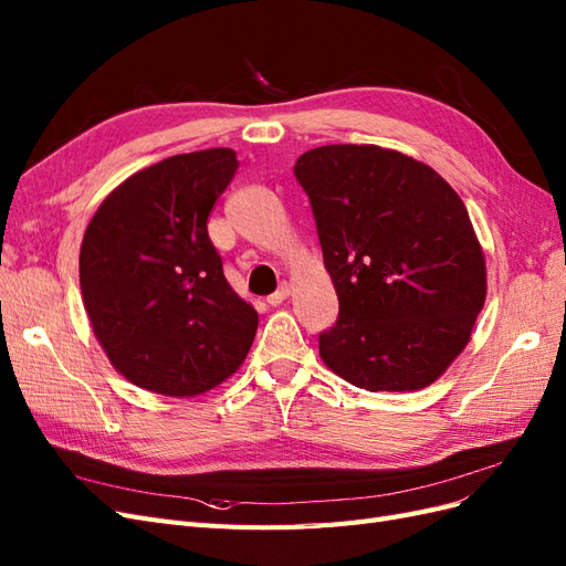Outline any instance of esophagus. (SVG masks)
<instances>
[{"instance_id":"1","label":"esophagus","mask_w":566,"mask_h":566,"mask_svg":"<svg viewBox=\"0 0 566 566\" xmlns=\"http://www.w3.org/2000/svg\"><path fill=\"white\" fill-rule=\"evenodd\" d=\"M287 297H290V285L283 283V285L276 290V293L266 297V302H269L271 306H279V304H283Z\"/></svg>"}]
</instances>
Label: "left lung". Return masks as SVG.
I'll return each instance as SVG.
<instances>
[{
	"instance_id": "obj_1",
	"label": "left lung",
	"mask_w": 566,
	"mask_h": 566,
	"mask_svg": "<svg viewBox=\"0 0 566 566\" xmlns=\"http://www.w3.org/2000/svg\"><path fill=\"white\" fill-rule=\"evenodd\" d=\"M310 196L339 300L318 354L368 391H416L468 347L486 302L484 250L465 202L430 165L373 144L302 153Z\"/></svg>"
}]
</instances>
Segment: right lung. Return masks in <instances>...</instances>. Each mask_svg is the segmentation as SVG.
<instances>
[{"instance_id": "obj_1", "label": "right lung", "mask_w": 566, "mask_h": 566, "mask_svg": "<svg viewBox=\"0 0 566 566\" xmlns=\"http://www.w3.org/2000/svg\"><path fill=\"white\" fill-rule=\"evenodd\" d=\"M235 150L181 153L106 196L80 248L84 312L113 368L148 391L196 397L233 375L256 333L229 285L208 219Z\"/></svg>"}]
</instances>
